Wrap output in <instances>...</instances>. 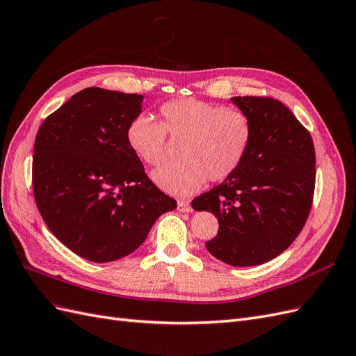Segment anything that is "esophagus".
<instances>
[{
  "mask_svg": "<svg viewBox=\"0 0 356 356\" xmlns=\"http://www.w3.org/2000/svg\"><path fill=\"white\" fill-rule=\"evenodd\" d=\"M178 211L179 212H190L191 204L188 200H178Z\"/></svg>",
  "mask_w": 356,
  "mask_h": 356,
  "instance_id": "obj_1",
  "label": "esophagus"
}]
</instances>
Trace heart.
<instances>
[{"mask_svg": "<svg viewBox=\"0 0 356 356\" xmlns=\"http://www.w3.org/2000/svg\"><path fill=\"white\" fill-rule=\"evenodd\" d=\"M163 123L145 114L126 126V141L147 165L159 166L168 156V135L182 144L178 161L153 172L157 184L178 196L197 191L207 179L218 182L233 175L252 141V122L238 108L200 99H172L160 105Z\"/></svg>", "mask_w": 356, "mask_h": 356, "instance_id": "heart-1", "label": "heart"}]
</instances>
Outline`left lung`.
<instances>
[{
    "instance_id": "8db88e82",
    "label": "left lung",
    "mask_w": 356,
    "mask_h": 356,
    "mask_svg": "<svg viewBox=\"0 0 356 356\" xmlns=\"http://www.w3.org/2000/svg\"><path fill=\"white\" fill-rule=\"evenodd\" d=\"M252 122V141L239 169L191 202L220 229L207 250L234 267L270 261L296 241L315 191V147L307 129L277 99L234 96Z\"/></svg>"
}]
</instances>
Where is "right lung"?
<instances>
[{
    "instance_id": "1",
    "label": "right lung",
    "mask_w": 356,
    "mask_h": 356,
    "mask_svg": "<svg viewBox=\"0 0 356 356\" xmlns=\"http://www.w3.org/2000/svg\"><path fill=\"white\" fill-rule=\"evenodd\" d=\"M143 95L88 88L35 136L32 190L50 232L72 252L108 263L143 245L177 200L159 190L126 141Z\"/></svg>"
}]
</instances>
